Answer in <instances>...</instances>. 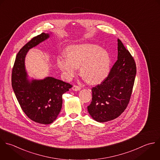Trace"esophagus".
<instances>
[{
    "label": "esophagus",
    "mask_w": 160,
    "mask_h": 160,
    "mask_svg": "<svg viewBox=\"0 0 160 160\" xmlns=\"http://www.w3.org/2000/svg\"><path fill=\"white\" fill-rule=\"evenodd\" d=\"M81 89L80 87V86H78V85H74L73 87H72V90L73 91H79Z\"/></svg>",
    "instance_id": "34e87169"
}]
</instances>
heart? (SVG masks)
<instances>
[{
    "label": "heart",
    "mask_w": 160,
    "mask_h": 160,
    "mask_svg": "<svg viewBox=\"0 0 160 160\" xmlns=\"http://www.w3.org/2000/svg\"><path fill=\"white\" fill-rule=\"evenodd\" d=\"M67 57L59 56L57 66L64 78L70 80L80 67V73L90 84L102 82L109 74L112 58L109 52L98 45L90 43L74 45L67 50Z\"/></svg>",
    "instance_id": "heart-1"
}]
</instances>
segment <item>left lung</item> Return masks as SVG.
<instances>
[{
  "label": "left lung",
  "mask_w": 160,
  "mask_h": 160,
  "mask_svg": "<svg viewBox=\"0 0 160 160\" xmlns=\"http://www.w3.org/2000/svg\"><path fill=\"white\" fill-rule=\"evenodd\" d=\"M137 67L135 60L122 41L118 39V60L108 77L92 88V100L88 112L100 123L118 117L126 109L132 95Z\"/></svg>",
  "instance_id": "left-lung-1"
}]
</instances>
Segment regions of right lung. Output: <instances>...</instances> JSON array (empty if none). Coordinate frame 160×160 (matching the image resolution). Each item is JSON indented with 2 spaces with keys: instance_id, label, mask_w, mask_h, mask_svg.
<instances>
[{
  "instance_id": "1",
  "label": "right lung",
  "mask_w": 160,
  "mask_h": 160,
  "mask_svg": "<svg viewBox=\"0 0 160 160\" xmlns=\"http://www.w3.org/2000/svg\"><path fill=\"white\" fill-rule=\"evenodd\" d=\"M50 33H42L26 43L17 55L12 73V86L25 115L32 121L43 125L53 122L62 107V95L72 85L52 77L30 79L25 60L28 50L48 39Z\"/></svg>"
}]
</instances>
